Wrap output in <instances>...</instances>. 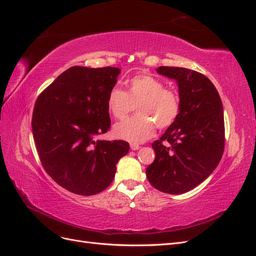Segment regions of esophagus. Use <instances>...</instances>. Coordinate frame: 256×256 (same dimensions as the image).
<instances>
[{"instance_id": "obj_1", "label": "esophagus", "mask_w": 256, "mask_h": 256, "mask_svg": "<svg viewBox=\"0 0 256 256\" xmlns=\"http://www.w3.org/2000/svg\"><path fill=\"white\" fill-rule=\"evenodd\" d=\"M130 149L135 151V150H138V149H140V146L138 144H134V142H132V144H130Z\"/></svg>"}]
</instances>
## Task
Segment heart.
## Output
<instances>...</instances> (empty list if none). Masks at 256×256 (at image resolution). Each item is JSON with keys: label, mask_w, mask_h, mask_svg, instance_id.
I'll list each match as a JSON object with an SVG mask.
<instances>
[{"label": "heart", "mask_w": 256, "mask_h": 256, "mask_svg": "<svg viewBox=\"0 0 256 256\" xmlns=\"http://www.w3.org/2000/svg\"><path fill=\"white\" fill-rule=\"evenodd\" d=\"M136 107L138 116L114 124V135L130 142H142L156 133V128L172 126L180 114L178 93L165 88L162 80L148 74L130 78L128 91L112 86L107 96L108 112L114 119H124Z\"/></svg>", "instance_id": "1"}]
</instances>
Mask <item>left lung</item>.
Instances as JSON below:
<instances>
[{
  "label": "left lung",
  "instance_id": "left-lung-1",
  "mask_svg": "<svg viewBox=\"0 0 256 256\" xmlns=\"http://www.w3.org/2000/svg\"><path fill=\"white\" fill-rule=\"evenodd\" d=\"M158 74L174 79L179 88L180 114L160 140L152 144L153 163L146 170L158 191L182 194L208 178L223 156V105L214 84L198 72L160 66Z\"/></svg>",
  "mask_w": 256,
  "mask_h": 256
}]
</instances>
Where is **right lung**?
<instances>
[{
  "mask_svg": "<svg viewBox=\"0 0 256 256\" xmlns=\"http://www.w3.org/2000/svg\"><path fill=\"white\" fill-rule=\"evenodd\" d=\"M121 70L72 66L63 72L36 100L32 130L44 170L58 184L78 195L104 191L128 142L98 140L110 118L107 96Z\"/></svg>",
  "mask_w": 256,
  "mask_h": 256,
  "instance_id": "right-lung-1",
  "label": "right lung"
}]
</instances>
